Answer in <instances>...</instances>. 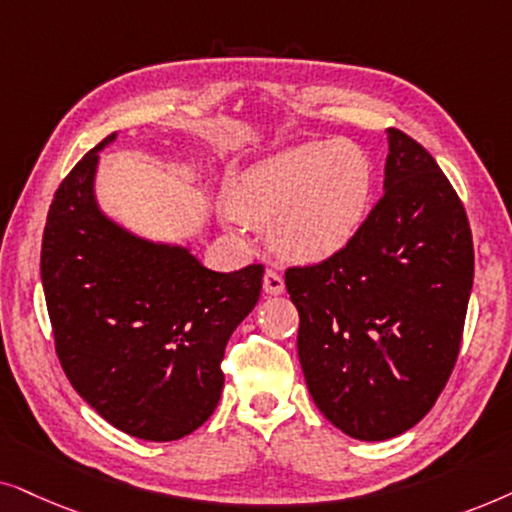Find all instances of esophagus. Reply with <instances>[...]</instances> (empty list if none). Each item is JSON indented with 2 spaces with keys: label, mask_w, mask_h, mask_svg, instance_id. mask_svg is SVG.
Masks as SVG:
<instances>
[{
  "label": "esophagus",
  "mask_w": 512,
  "mask_h": 512,
  "mask_svg": "<svg viewBox=\"0 0 512 512\" xmlns=\"http://www.w3.org/2000/svg\"><path fill=\"white\" fill-rule=\"evenodd\" d=\"M283 290H285L283 276L278 274L276 269L264 271V292H267V295H281Z\"/></svg>",
  "instance_id": "esophagus-1"
}]
</instances>
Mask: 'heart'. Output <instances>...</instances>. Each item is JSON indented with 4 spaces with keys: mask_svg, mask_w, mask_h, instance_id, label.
Listing matches in <instances>:
<instances>
[{
    "mask_svg": "<svg viewBox=\"0 0 512 512\" xmlns=\"http://www.w3.org/2000/svg\"><path fill=\"white\" fill-rule=\"evenodd\" d=\"M372 168L353 142H306L245 170L231 208L248 224H274L271 243L297 262H323L358 234Z\"/></svg>",
    "mask_w": 512,
    "mask_h": 512,
    "instance_id": "1",
    "label": "heart"
}]
</instances>
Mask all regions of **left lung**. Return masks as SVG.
<instances>
[{
  "mask_svg": "<svg viewBox=\"0 0 512 512\" xmlns=\"http://www.w3.org/2000/svg\"><path fill=\"white\" fill-rule=\"evenodd\" d=\"M384 196L353 241L285 271L313 403L356 440H388L426 417L459 356L473 288L466 208L438 163L388 128Z\"/></svg>",
  "mask_w": 512,
  "mask_h": 512,
  "instance_id": "8db88e82",
  "label": "left lung"
}]
</instances>
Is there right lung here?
<instances>
[{
  "instance_id": "add662e5",
  "label": "right lung",
  "mask_w": 512,
  "mask_h": 512,
  "mask_svg": "<svg viewBox=\"0 0 512 512\" xmlns=\"http://www.w3.org/2000/svg\"><path fill=\"white\" fill-rule=\"evenodd\" d=\"M95 145L60 182L42 238V285L60 365L81 398L133 438L180 440L220 403L231 332L255 309L262 264L217 274L187 248L102 215Z\"/></svg>"
}]
</instances>
